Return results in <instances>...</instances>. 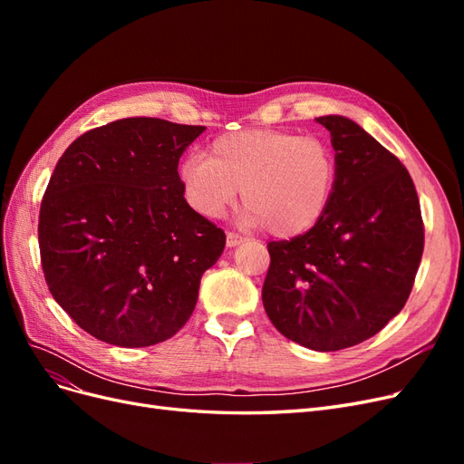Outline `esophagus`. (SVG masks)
<instances>
[{"mask_svg":"<svg viewBox=\"0 0 464 464\" xmlns=\"http://www.w3.org/2000/svg\"><path fill=\"white\" fill-rule=\"evenodd\" d=\"M242 242H244V237L240 234H234V232L227 234V246L228 247H236V246H240Z\"/></svg>","mask_w":464,"mask_h":464,"instance_id":"obj_1","label":"esophagus"}]
</instances>
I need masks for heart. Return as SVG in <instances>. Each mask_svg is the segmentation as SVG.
Returning a JSON list of instances; mask_svg holds the SVG:
<instances>
[{
	"label": "heart",
	"instance_id": "obj_1",
	"mask_svg": "<svg viewBox=\"0 0 464 464\" xmlns=\"http://www.w3.org/2000/svg\"><path fill=\"white\" fill-rule=\"evenodd\" d=\"M188 203L217 218L242 189L244 220L276 237L314 228L325 215L336 179L334 152L319 137L247 130L220 135L210 154H189L179 170Z\"/></svg>",
	"mask_w": 464,
	"mask_h": 464
}]
</instances>
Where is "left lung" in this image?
Masks as SVG:
<instances>
[{
    "mask_svg": "<svg viewBox=\"0 0 464 464\" xmlns=\"http://www.w3.org/2000/svg\"><path fill=\"white\" fill-rule=\"evenodd\" d=\"M336 179L325 215L290 242H271L263 305L286 339L317 353L360 344L409 300L424 224L401 160L344 116H321Z\"/></svg>",
    "mask_w": 464,
    "mask_h": 464,
    "instance_id": "1",
    "label": "left lung"
}]
</instances>
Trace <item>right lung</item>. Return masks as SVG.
<instances>
[{
	"label": "right lung",
	"instance_id": "right-lung-1",
	"mask_svg": "<svg viewBox=\"0 0 464 464\" xmlns=\"http://www.w3.org/2000/svg\"><path fill=\"white\" fill-rule=\"evenodd\" d=\"M207 128L125 118L82 133L55 164L38 246L53 300L123 348L174 336L227 236L188 205L178 162Z\"/></svg>",
	"mask_w": 464,
	"mask_h": 464
}]
</instances>
